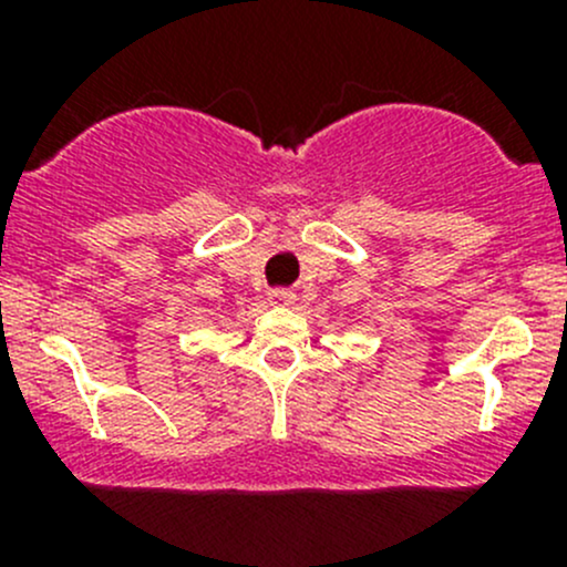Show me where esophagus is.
Instances as JSON below:
<instances>
[{"label": "esophagus", "instance_id": "1", "mask_svg": "<svg viewBox=\"0 0 567 567\" xmlns=\"http://www.w3.org/2000/svg\"><path fill=\"white\" fill-rule=\"evenodd\" d=\"M268 299H271V305L288 307V305H293V301H296V293H293V290H288V288H277V290H271V293H268Z\"/></svg>", "mask_w": 567, "mask_h": 567}]
</instances>
